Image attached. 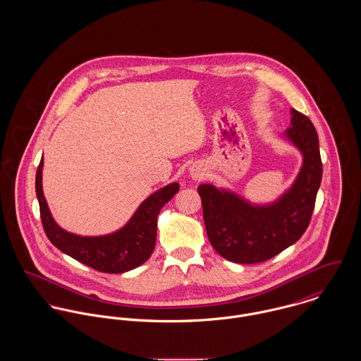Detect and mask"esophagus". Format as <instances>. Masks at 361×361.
Segmentation results:
<instances>
[{
  "label": "esophagus",
  "instance_id": "1",
  "mask_svg": "<svg viewBox=\"0 0 361 361\" xmlns=\"http://www.w3.org/2000/svg\"><path fill=\"white\" fill-rule=\"evenodd\" d=\"M190 175L193 179L200 180L202 178H204V169H202L200 166H192L190 168Z\"/></svg>",
  "mask_w": 361,
  "mask_h": 361
}]
</instances>
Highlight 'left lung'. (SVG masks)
<instances>
[{
	"mask_svg": "<svg viewBox=\"0 0 361 361\" xmlns=\"http://www.w3.org/2000/svg\"><path fill=\"white\" fill-rule=\"evenodd\" d=\"M290 121L286 136L302 150L305 164L279 202L253 207L211 185L199 186L207 235L221 257L238 264L267 261L296 243L309 228L322 178L318 135L305 114L292 109Z\"/></svg>",
	"mask_w": 361,
	"mask_h": 361,
	"instance_id": "obj_1",
	"label": "left lung"
}]
</instances>
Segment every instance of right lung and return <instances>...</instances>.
<instances>
[{
  "mask_svg": "<svg viewBox=\"0 0 361 361\" xmlns=\"http://www.w3.org/2000/svg\"><path fill=\"white\" fill-rule=\"evenodd\" d=\"M42 169L43 158L36 173V193L44 232L56 249L106 274L126 272L150 258L155 247L158 212L179 192L178 183H171L146 199L121 231L108 236L82 238L65 232L54 222L42 189Z\"/></svg>",
  "mask_w": 361,
  "mask_h": 361,
  "instance_id": "add662e5",
  "label": "right lung"
}]
</instances>
